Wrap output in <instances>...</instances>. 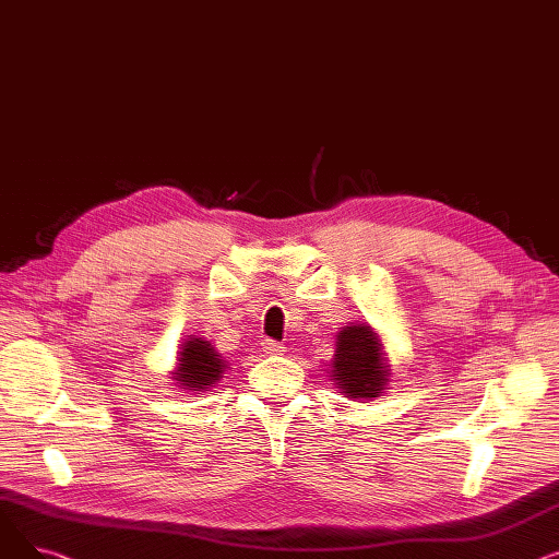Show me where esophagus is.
Returning a JSON list of instances; mask_svg holds the SVG:
<instances>
[{
  "mask_svg": "<svg viewBox=\"0 0 559 559\" xmlns=\"http://www.w3.org/2000/svg\"><path fill=\"white\" fill-rule=\"evenodd\" d=\"M262 350H264V354H267V356H281L283 350H285V346L278 344V342H274V340H264V342H262Z\"/></svg>",
  "mask_w": 559,
  "mask_h": 559,
  "instance_id": "34e87169",
  "label": "esophagus"
}]
</instances>
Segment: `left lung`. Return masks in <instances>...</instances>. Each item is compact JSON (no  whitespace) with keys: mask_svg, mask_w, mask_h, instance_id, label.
<instances>
[{"mask_svg":"<svg viewBox=\"0 0 559 559\" xmlns=\"http://www.w3.org/2000/svg\"><path fill=\"white\" fill-rule=\"evenodd\" d=\"M331 383L350 401H373L392 383V365L380 335L367 324L344 326L335 335Z\"/></svg>","mask_w":559,"mask_h":559,"instance_id":"8db88e82","label":"left lung"}]
</instances>
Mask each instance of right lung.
<instances>
[{
    "instance_id": "add662e5",
    "label": "right lung",
    "mask_w": 559,
    "mask_h": 559,
    "mask_svg": "<svg viewBox=\"0 0 559 559\" xmlns=\"http://www.w3.org/2000/svg\"><path fill=\"white\" fill-rule=\"evenodd\" d=\"M226 369V358L209 340L188 335V340L181 342L179 350H176V367L169 371V378L171 385L181 392L199 394L211 392L224 378Z\"/></svg>"
}]
</instances>
